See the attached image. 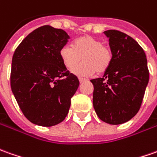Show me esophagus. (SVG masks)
<instances>
[{
	"label": "esophagus",
	"mask_w": 157,
	"mask_h": 157,
	"mask_svg": "<svg viewBox=\"0 0 157 157\" xmlns=\"http://www.w3.org/2000/svg\"><path fill=\"white\" fill-rule=\"evenodd\" d=\"M79 82H80V83H82V82H85V81H86V80H85V79H83V78H82V77H79Z\"/></svg>",
	"instance_id": "34e87169"
}]
</instances>
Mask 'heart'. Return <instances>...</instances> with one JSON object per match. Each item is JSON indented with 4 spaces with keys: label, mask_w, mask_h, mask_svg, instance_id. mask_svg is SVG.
I'll list each match as a JSON object with an SVG mask.
<instances>
[{
    "label": "heart",
    "mask_w": 157,
    "mask_h": 157,
    "mask_svg": "<svg viewBox=\"0 0 157 157\" xmlns=\"http://www.w3.org/2000/svg\"><path fill=\"white\" fill-rule=\"evenodd\" d=\"M60 57L67 69L73 68L82 59L83 63L74 67L71 72L79 76H90L108 70L113 61V52L100 39L86 35L77 38L74 46L63 45L60 50Z\"/></svg>",
    "instance_id": "heart-1"
}]
</instances>
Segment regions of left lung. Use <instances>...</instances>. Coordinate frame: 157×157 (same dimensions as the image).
Instances as JSON below:
<instances>
[{"mask_svg": "<svg viewBox=\"0 0 157 157\" xmlns=\"http://www.w3.org/2000/svg\"><path fill=\"white\" fill-rule=\"evenodd\" d=\"M104 33L109 38L113 61L103 77L91 80L93 105L102 121L120 124L140 109L149 82L147 58L143 48L127 34L116 30Z\"/></svg>", "mask_w": 157, "mask_h": 157, "instance_id": "8db88e82", "label": "left lung"}]
</instances>
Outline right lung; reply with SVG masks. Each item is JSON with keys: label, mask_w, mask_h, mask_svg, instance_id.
I'll list each match as a JSON object with an SVG mask.
<instances>
[{"label": "right lung", "mask_w": 157, "mask_h": 157, "mask_svg": "<svg viewBox=\"0 0 157 157\" xmlns=\"http://www.w3.org/2000/svg\"><path fill=\"white\" fill-rule=\"evenodd\" d=\"M70 36L51 25L38 27L25 37L12 59L11 89L23 114L40 126L63 121L79 80L70 73L60 50Z\"/></svg>", "instance_id": "right-lung-1"}]
</instances>
